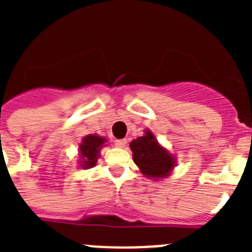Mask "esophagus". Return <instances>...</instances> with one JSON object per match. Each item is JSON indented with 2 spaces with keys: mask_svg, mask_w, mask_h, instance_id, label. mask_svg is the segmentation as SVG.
<instances>
[{
  "mask_svg": "<svg viewBox=\"0 0 252 252\" xmlns=\"http://www.w3.org/2000/svg\"><path fill=\"white\" fill-rule=\"evenodd\" d=\"M115 145L117 146V148H124V146L126 145V140H125V139L115 140Z\"/></svg>",
  "mask_w": 252,
  "mask_h": 252,
  "instance_id": "1",
  "label": "esophagus"
}]
</instances>
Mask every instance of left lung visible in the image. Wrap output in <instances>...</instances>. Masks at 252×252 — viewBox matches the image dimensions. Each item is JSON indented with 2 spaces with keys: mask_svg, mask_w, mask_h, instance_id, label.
Segmentation results:
<instances>
[{
  "mask_svg": "<svg viewBox=\"0 0 252 252\" xmlns=\"http://www.w3.org/2000/svg\"><path fill=\"white\" fill-rule=\"evenodd\" d=\"M133 161L140 171L148 178L160 180L168 178L175 166V158L155 140L150 130H145L144 136L130 142Z\"/></svg>",
  "mask_w": 252,
  "mask_h": 252,
  "instance_id": "obj_1",
  "label": "left lung"
}]
</instances>
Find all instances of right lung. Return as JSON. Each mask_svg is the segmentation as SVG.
Returning a JSON list of instances; mask_svg holds the SVG:
<instances>
[{
	"instance_id": "add662e5",
	"label": "right lung",
	"mask_w": 252,
	"mask_h": 252,
	"mask_svg": "<svg viewBox=\"0 0 252 252\" xmlns=\"http://www.w3.org/2000/svg\"><path fill=\"white\" fill-rule=\"evenodd\" d=\"M107 139L101 137L98 135H87L82 140V144L79 145V155H81L82 168L90 169L97 164V159L99 158V150L104 146Z\"/></svg>"
}]
</instances>
